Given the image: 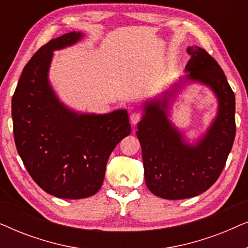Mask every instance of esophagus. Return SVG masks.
<instances>
[{
  "label": "esophagus",
  "instance_id": "obj_1",
  "mask_svg": "<svg viewBox=\"0 0 248 248\" xmlns=\"http://www.w3.org/2000/svg\"><path fill=\"white\" fill-rule=\"evenodd\" d=\"M141 118H142V114L141 113H137V111H135V113H132L131 116H130L131 123L134 124V125L138 124L139 122L141 121Z\"/></svg>",
  "mask_w": 248,
  "mask_h": 248
}]
</instances>
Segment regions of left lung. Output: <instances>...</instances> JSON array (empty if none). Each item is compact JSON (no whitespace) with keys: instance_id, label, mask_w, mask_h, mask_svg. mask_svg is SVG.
<instances>
[{"instance_id":"obj_1","label":"left lung","mask_w":248,"mask_h":248,"mask_svg":"<svg viewBox=\"0 0 248 248\" xmlns=\"http://www.w3.org/2000/svg\"><path fill=\"white\" fill-rule=\"evenodd\" d=\"M191 59L171 89L143 104L137 135L142 148L145 184L159 198L183 200L205 192L225 167L236 135L235 93L217 61L198 46L187 47ZM209 86L218 99L217 116L195 145H189L168 118V108L183 83Z\"/></svg>"}]
</instances>
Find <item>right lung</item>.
Wrapping results in <instances>:
<instances>
[{"label":"right lung","mask_w":248,"mask_h":248,"mask_svg":"<svg viewBox=\"0 0 248 248\" xmlns=\"http://www.w3.org/2000/svg\"><path fill=\"white\" fill-rule=\"evenodd\" d=\"M83 37L72 31L37 50L22 71L12 97L16 150L29 175L48 194L78 200L103 185L108 158L131 133L126 109L77 113L61 103L48 81L53 52Z\"/></svg>","instance_id":"1"}]
</instances>
